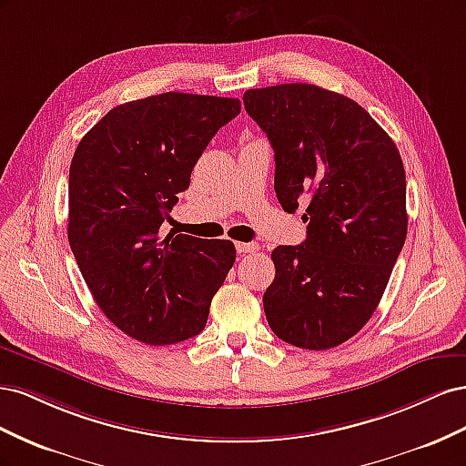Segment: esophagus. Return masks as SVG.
Segmentation results:
<instances>
[{
    "label": "esophagus",
    "mask_w": 466,
    "mask_h": 466,
    "mask_svg": "<svg viewBox=\"0 0 466 466\" xmlns=\"http://www.w3.org/2000/svg\"><path fill=\"white\" fill-rule=\"evenodd\" d=\"M237 252L238 255H248V252H257L258 245L257 243H237Z\"/></svg>",
    "instance_id": "esophagus-1"
}]
</instances>
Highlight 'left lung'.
<instances>
[{"instance_id":"left-lung-1","label":"left lung","mask_w":466,"mask_h":466,"mask_svg":"<svg viewBox=\"0 0 466 466\" xmlns=\"http://www.w3.org/2000/svg\"><path fill=\"white\" fill-rule=\"evenodd\" d=\"M243 103L272 144L278 202L305 206L309 223L301 245L272 250L266 320L291 346H340L375 313L404 247L400 153L368 110L311 83L248 89Z\"/></svg>"}]
</instances>
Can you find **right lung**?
Returning a JSON list of instances; mask_svg holds the SVG:
<instances>
[{
  "label": "right lung",
  "mask_w": 466,
  "mask_h": 466,
  "mask_svg": "<svg viewBox=\"0 0 466 466\" xmlns=\"http://www.w3.org/2000/svg\"><path fill=\"white\" fill-rule=\"evenodd\" d=\"M238 112V98L153 95L106 112L74 153L69 247L96 305L137 342L202 332L235 262L231 241L161 237V225L209 139Z\"/></svg>",
  "instance_id": "right-lung-1"
}]
</instances>
